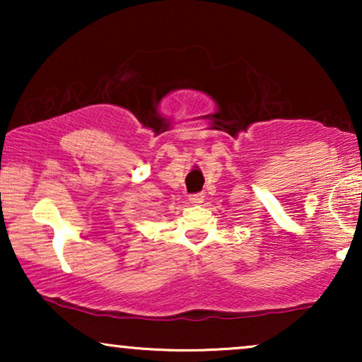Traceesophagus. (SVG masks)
Masks as SVG:
<instances>
[{"label":"esophagus","instance_id":"obj_1","mask_svg":"<svg viewBox=\"0 0 362 362\" xmlns=\"http://www.w3.org/2000/svg\"><path fill=\"white\" fill-rule=\"evenodd\" d=\"M189 201L192 204H201L202 201H204V194L202 192H196V194H189Z\"/></svg>","mask_w":362,"mask_h":362}]
</instances>
